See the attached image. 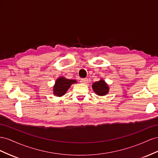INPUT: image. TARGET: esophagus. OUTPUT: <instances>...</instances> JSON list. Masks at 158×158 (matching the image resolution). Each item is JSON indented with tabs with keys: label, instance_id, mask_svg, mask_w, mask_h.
I'll list each match as a JSON object with an SVG mask.
<instances>
[{
	"label": "esophagus",
	"instance_id": "34e87169",
	"mask_svg": "<svg viewBox=\"0 0 158 158\" xmlns=\"http://www.w3.org/2000/svg\"><path fill=\"white\" fill-rule=\"evenodd\" d=\"M80 82L83 83V84H86V83H87V82H88V79H87V78L81 79V81H80Z\"/></svg>",
	"mask_w": 158,
	"mask_h": 158
}]
</instances>
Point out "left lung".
Instances as JSON below:
<instances>
[{
    "label": "left lung",
    "instance_id": "obj_1",
    "mask_svg": "<svg viewBox=\"0 0 158 158\" xmlns=\"http://www.w3.org/2000/svg\"><path fill=\"white\" fill-rule=\"evenodd\" d=\"M93 91L99 96H104L109 93V87L103 79H101L98 81L94 83L92 85Z\"/></svg>",
    "mask_w": 158,
    "mask_h": 158
}]
</instances>
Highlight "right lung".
Returning a JSON list of instances; mask_svg holds the SVG:
<instances>
[{
	"instance_id": "right-lung-1",
	"label": "right lung",
	"mask_w": 158,
	"mask_h": 158,
	"mask_svg": "<svg viewBox=\"0 0 158 158\" xmlns=\"http://www.w3.org/2000/svg\"><path fill=\"white\" fill-rule=\"evenodd\" d=\"M77 81L73 79H67L64 77H59L53 86V94L57 97H61L64 95L67 90L69 89L71 85L73 83H76Z\"/></svg>"
}]
</instances>
